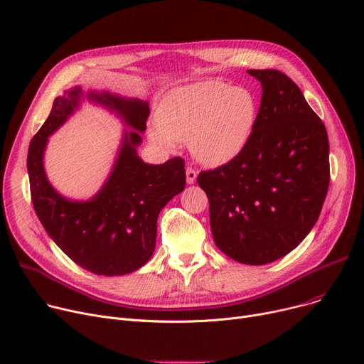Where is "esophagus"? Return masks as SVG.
<instances>
[{"label": "esophagus", "mask_w": 364, "mask_h": 364, "mask_svg": "<svg viewBox=\"0 0 364 364\" xmlns=\"http://www.w3.org/2000/svg\"><path fill=\"white\" fill-rule=\"evenodd\" d=\"M196 178H198V172L192 166H188L186 169V181H187V184H193L196 181Z\"/></svg>", "instance_id": "esophagus-1"}]
</instances>
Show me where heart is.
<instances>
[{
    "instance_id": "obj_1",
    "label": "heart",
    "mask_w": 364,
    "mask_h": 364,
    "mask_svg": "<svg viewBox=\"0 0 364 364\" xmlns=\"http://www.w3.org/2000/svg\"><path fill=\"white\" fill-rule=\"evenodd\" d=\"M257 113L255 95L250 90L202 81L165 95L156 112L158 128H151L149 137L164 149L188 143L199 162L223 165L246 147Z\"/></svg>"
}]
</instances>
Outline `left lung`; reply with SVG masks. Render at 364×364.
Masks as SVG:
<instances>
[{
	"label": "left lung",
	"mask_w": 364,
	"mask_h": 364,
	"mask_svg": "<svg viewBox=\"0 0 364 364\" xmlns=\"http://www.w3.org/2000/svg\"><path fill=\"white\" fill-rule=\"evenodd\" d=\"M261 82L252 136L228 164L202 171L218 250L232 259L273 262L307 237L329 187L326 127L299 87L276 69H250Z\"/></svg>",
	"instance_id": "left-lung-1"
}]
</instances>
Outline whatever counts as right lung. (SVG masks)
Wrapping results in <instances>:
<instances>
[{
    "mask_svg": "<svg viewBox=\"0 0 364 364\" xmlns=\"http://www.w3.org/2000/svg\"><path fill=\"white\" fill-rule=\"evenodd\" d=\"M84 101L100 105L127 128L117 158L100 192L85 201L63 197L52 187L43 168L48 137ZM150 113L149 102L110 91L66 90L55 97L47 121L31 140L28 174L35 213L47 235L87 272L122 276L150 259L156 245V223L162 208L186 186L184 161L146 164L137 153Z\"/></svg>",
    "mask_w": 364,
    "mask_h": 364,
    "instance_id": "right-lung-1",
    "label": "right lung"
}]
</instances>
